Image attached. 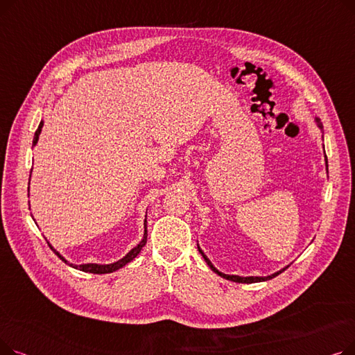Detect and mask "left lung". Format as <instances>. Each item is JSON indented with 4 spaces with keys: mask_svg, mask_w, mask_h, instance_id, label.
<instances>
[{
    "mask_svg": "<svg viewBox=\"0 0 355 355\" xmlns=\"http://www.w3.org/2000/svg\"><path fill=\"white\" fill-rule=\"evenodd\" d=\"M315 122H316V125H318V128L322 130V123H321V119H320L318 116H315ZM325 164H327V173H328V159H327V155H325ZM197 246H198V245H197ZM198 252L202 254L204 260H206L207 265L210 266V269H211L214 273H217V275H218V276H221V277L227 279V281L237 282V284H256V282H265V281H269V279H273V277H275V276H277L279 273H282L284 270H286V268H289V266H286V268L281 269L279 272H275V273H272V275H269V276H237V275H226V273H223V272H220L218 269H216V268H214V265L210 262V259H209L206 254H204V252L200 249V246H198Z\"/></svg>",
    "mask_w": 355,
    "mask_h": 355,
    "instance_id": "8db88e82",
    "label": "left lung"
}]
</instances>
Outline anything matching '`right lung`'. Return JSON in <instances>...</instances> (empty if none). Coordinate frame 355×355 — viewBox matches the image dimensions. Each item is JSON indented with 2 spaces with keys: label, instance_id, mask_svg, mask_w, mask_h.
Segmentation results:
<instances>
[{
  "label": "right lung",
  "instance_id": "1",
  "mask_svg": "<svg viewBox=\"0 0 355 355\" xmlns=\"http://www.w3.org/2000/svg\"><path fill=\"white\" fill-rule=\"evenodd\" d=\"M42 128H43V121L40 122V125H39V128H37V130H35V134H34V139H33V146L37 144V141H39V137H40V134H42ZM144 226H145V230H144V237H142V240L139 241V243L132 249V250H129L122 259H119L118 262H114V263H109V265H99V263H85V265H73V263H70V262H67V260L58 252L55 250L51 245H50V241H47L49 243V246L51 248V250L58 254L64 263H67L69 266H71V268H74V269H79V270H82V272H87V273H98V275H101V273H112V272H115V270H118V269H121V268H123L126 263H129L130 260H134L138 254H139V252L142 250V248L145 246V243H146V237H148V232H146V218H145V223H144Z\"/></svg>",
  "mask_w": 355,
  "mask_h": 355
}]
</instances>
